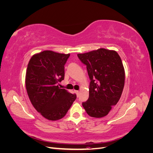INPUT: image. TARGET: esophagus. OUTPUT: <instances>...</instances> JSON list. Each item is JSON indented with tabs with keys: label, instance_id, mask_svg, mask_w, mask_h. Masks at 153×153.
<instances>
[{
	"label": "esophagus",
	"instance_id": "esophagus-1",
	"mask_svg": "<svg viewBox=\"0 0 153 153\" xmlns=\"http://www.w3.org/2000/svg\"><path fill=\"white\" fill-rule=\"evenodd\" d=\"M75 92L77 95H78V93H79V91H75Z\"/></svg>",
	"mask_w": 153,
	"mask_h": 153
}]
</instances>
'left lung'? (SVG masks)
<instances>
[{
  "label": "left lung",
  "instance_id": "8db88e82",
  "mask_svg": "<svg viewBox=\"0 0 153 153\" xmlns=\"http://www.w3.org/2000/svg\"><path fill=\"white\" fill-rule=\"evenodd\" d=\"M86 65L90 78L89 96L83 107L91 117L100 118L107 115L121 98L125 73L119 54L114 50L100 48L77 55Z\"/></svg>",
  "mask_w": 153,
  "mask_h": 153
}]
</instances>
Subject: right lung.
Returning a JSON list of instances; mask_svg holds the SVG:
<instances>
[{"label":"right lung","instance_id":"obj_1","mask_svg":"<svg viewBox=\"0 0 153 153\" xmlns=\"http://www.w3.org/2000/svg\"><path fill=\"white\" fill-rule=\"evenodd\" d=\"M70 54L45 50L36 53L27 66L25 85L30 102L41 115L50 121L65 116L76 98L58 85L64 78V65Z\"/></svg>","mask_w":153,"mask_h":153}]
</instances>
